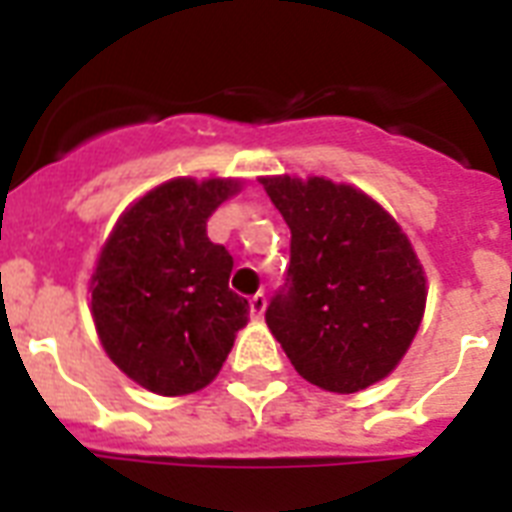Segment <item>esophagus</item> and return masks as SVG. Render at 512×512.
Listing matches in <instances>:
<instances>
[{
	"label": "esophagus",
	"instance_id": "34e87169",
	"mask_svg": "<svg viewBox=\"0 0 512 512\" xmlns=\"http://www.w3.org/2000/svg\"><path fill=\"white\" fill-rule=\"evenodd\" d=\"M265 295H255L252 300H249V311H252V316L255 319H263V313H265Z\"/></svg>",
	"mask_w": 512,
	"mask_h": 512
}]
</instances>
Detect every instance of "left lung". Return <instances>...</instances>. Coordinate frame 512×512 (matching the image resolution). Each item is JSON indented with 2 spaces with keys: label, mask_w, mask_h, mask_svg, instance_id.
<instances>
[{
  "label": "left lung",
  "mask_w": 512,
  "mask_h": 512,
  "mask_svg": "<svg viewBox=\"0 0 512 512\" xmlns=\"http://www.w3.org/2000/svg\"><path fill=\"white\" fill-rule=\"evenodd\" d=\"M292 231L289 279L265 324L300 377L358 393L406 356L428 297L412 241L385 209L327 177H260Z\"/></svg>",
  "instance_id": "1"
}]
</instances>
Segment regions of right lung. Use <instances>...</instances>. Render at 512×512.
Masks as SVG:
<instances>
[{"mask_svg": "<svg viewBox=\"0 0 512 512\" xmlns=\"http://www.w3.org/2000/svg\"><path fill=\"white\" fill-rule=\"evenodd\" d=\"M241 191L233 177H175L132 201L92 271V321L108 358L140 388L188 396L207 388L247 327L228 289L233 257L207 220Z\"/></svg>", "mask_w": 512, "mask_h": 512, "instance_id": "1", "label": "right lung"}]
</instances>
